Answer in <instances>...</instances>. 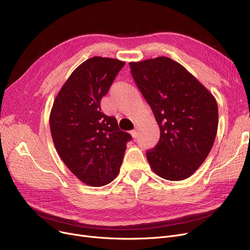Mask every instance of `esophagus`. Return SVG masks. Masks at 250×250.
Segmentation results:
<instances>
[{
  "label": "esophagus",
  "mask_w": 250,
  "mask_h": 250,
  "mask_svg": "<svg viewBox=\"0 0 250 250\" xmlns=\"http://www.w3.org/2000/svg\"><path fill=\"white\" fill-rule=\"evenodd\" d=\"M130 135H132V137L134 138V139H136L137 137H138V130H132V132H130Z\"/></svg>",
  "instance_id": "esophagus-1"
}]
</instances>
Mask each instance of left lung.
Here are the masks:
<instances>
[{
  "label": "left lung",
  "instance_id": "obj_1",
  "mask_svg": "<svg viewBox=\"0 0 250 250\" xmlns=\"http://www.w3.org/2000/svg\"><path fill=\"white\" fill-rule=\"evenodd\" d=\"M130 72L160 128L147 151L153 171L178 181L191 176L211 151L218 130V104L183 65L167 57L130 62Z\"/></svg>",
  "mask_w": 250,
  "mask_h": 250
}]
</instances>
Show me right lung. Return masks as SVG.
Here are the masks:
<instances>
[{
    "instance_id": "right-lung-1",
    "label": "right lung",
    "mask_w": 250,
    "mask_h": 250,
    "mask_svg": "<svg viewBox=\"0 0 250 250\" xmlns=\"http://www.w3.org/2000/svg\"><path fill=\"white\" fill-rule=\"evenodd\" d=\"M125 63L111 58L88 59L64 82L51 107L49 127L57 152L70 171L90 187L108 185L117 176L132 139L100 107Z\"/></svg>"
}]
</instances>
